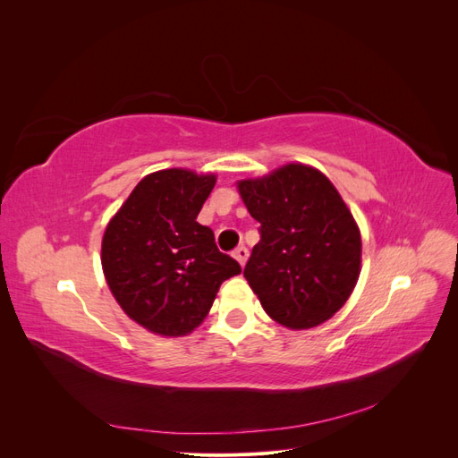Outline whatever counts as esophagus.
<instances>
[{"label": "esophagus", "instance_id": "obj_1", "mask_svg": "<svg viewBox=\"0 0 458 458\" xmlns=\"http://www.w3.org/2000/svg\"><path fill=\"white\" fill-rule=\"evenodd\" d=\"M233 256H234V259H237L241 266L244 267V263H246V259H248V248L246 246H239L237 250L233 252Z\"/></svg>", "mask_w": 458, "mask_h": 458}]
</instances>
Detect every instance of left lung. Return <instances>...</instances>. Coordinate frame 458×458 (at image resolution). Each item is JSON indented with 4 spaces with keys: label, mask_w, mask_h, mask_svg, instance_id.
I'll return each mask as SVG.
<instances>
[{
    "label": "left lung",
    "mask_w": 458,
    "mask_h": 458,
    "mask_svg": "<svg viewBox=\"0 0 458 458\" xmlns=\"http://www.w3.org/2000/svg\"><path fill=\"white\" fill-rule=\"evenodd\" d=\"M259 242L244 267L261 308L288 328L325 323L350 298L361 271V234L328 177L286 164L237 183Z\"/></svg>",
    "instance_id": "left-lung-1"
}]
</instances>
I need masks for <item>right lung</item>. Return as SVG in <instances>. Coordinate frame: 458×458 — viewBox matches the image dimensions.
Instances as JSON below:
<instances>
[{
	"instance_id": "obj_1",
	"label": "right lung",
	"mask_w": 458,
	"mask_h": 458,
	"mask_svg": "<svg viewBox=\"0 0 458 458\" xmlns=\"http://www.w3.org/2000/svg\"><path fill=\"white\" fill-rule=\"evenodd\" d=\"M216 175L172 168L143 177L108 221L101 263L130 318L160 336H185L210 311L221 283L241 273L197 216Z\"/></svg>"
}]
</instances>
